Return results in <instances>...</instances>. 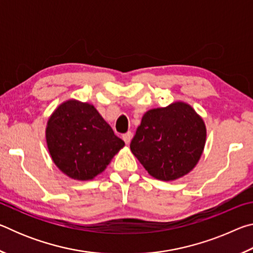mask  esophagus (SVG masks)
Instances as JSON below:
<instances>
[{"instance_id": "obj_1", "label": "esophagus", "mask_w": 253, "mask_h": 253, "mask_svg": "<svg viewBox=\"0 0 253 253\" xmlns=\"http://www.w3.org/2000/svg\"><path fill=\"white\" fill-rule=\"evenodd\" d=\"M131 137H132V134L130 131H127L126 134H124L123 135V139H124V142H125L126 144H129L130 143V140H131Z\"/></svg>"}]
</instances>
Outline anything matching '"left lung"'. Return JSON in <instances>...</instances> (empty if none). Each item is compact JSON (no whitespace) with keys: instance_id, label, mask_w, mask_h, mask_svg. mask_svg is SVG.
Returning <instances> with one entry per match:
<instances>
[{"instance_id":"8db88e82","label":"left lung","mask_w":253,"mask_h":253,"mask_svg":"<svg viewBox=\"0 0 253 253\" xmlns=\"http://www.w3.org/2000/svg\"><path fill=\"white\" fill-rule=\"evenodd\" d=\"M207 128L185 102L148 110L130 143V151L149 175L174 181L191 172L202 155Z\"/></svg>"}]
</instances>
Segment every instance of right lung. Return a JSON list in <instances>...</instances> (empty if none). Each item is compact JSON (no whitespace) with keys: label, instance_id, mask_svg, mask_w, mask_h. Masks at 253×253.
<instances>
[{"label":"right lung","instance_id":"add662e5","mask_svg":"<svg viewBox=\"0 0 253 253\" xmlns=\"http://www.w3.org/2000/svg\"><path fill=\"white\" fill-rule=\"evenodd\" d=\"M45 138L54 164L78 181L104 172L125 145L95 107L74 99L63 102L51 115Z\"/></svg>","mask_w":253,"mask_h":253}]
</instances>
